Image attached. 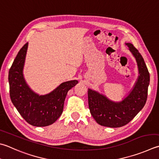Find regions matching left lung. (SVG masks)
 <instances>
[{"mask_svg": "<svg viewBox=\"0 0 159 159\" xmlns=\"http://www.w3.org/2000/svg\"><path fill=\"white\" fill-rule=\"evenodd\" d=\"M135 58L139 77L131 91L121 101L111 100L106 95L88 89L90 112L97 123L108 127H120L129 123L145 106L149 84V73L144 59L131 43H125Z\"/></svg>", "mask_w": 159, "mask_h": 159, "instance_id": "1", "label": "left lung"}]
</instances>
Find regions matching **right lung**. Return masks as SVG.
Segmentation results:
<instances>
[{
	"label": "right lung",
	"instance_id": "1",
	"mask_svg": "<svg viewBox=\"0 0 159 159\" xmlns=\"http://www.w3.org/2000/svg\"><path fill=\"white\" fill-rule=\"evenodd\" d=\"M28 47L27 43L19 50L9 70L10 98L20 116L30 125L35 127L48 126L61 115L67 93L78 81L63 82L46 95H39L32 91L23 75Z\"/></svg>",
	"mask_w": 159,
	"mask_h": 159
}]
</instances>
